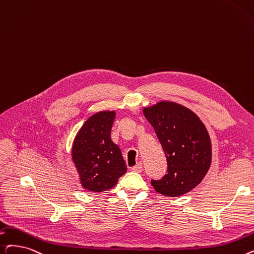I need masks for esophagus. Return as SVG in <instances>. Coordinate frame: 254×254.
Wrapping results in <instances>:
<instances>
[{
	"label": "esophagus",
	"mask_w": 254,
	"mask_h": 254,
	"mask_svg": "<svg viewBox=\"0 0 254 254\" xmlns=\"http://www.w3.org/2000/svg\"><path fill=\"white\" fill-rule=\"evenodd\" d=\"M131 170H133L134 172H137V173H140V172H142V170H143V165H142V163H138L136 166H134L133 168H131Z\"/></svg>",
	"instance_id": "1"
}]
</instances>
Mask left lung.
I'll return each instance as SVG.
<instances>
[{
  "label": "left lung",
  "instance_id": "obj_1",
  "mask_svg": "<svg viewBox=\"0 0 254 254\" xmlns=\"http://www.w3.org/2000/svg\"><path fill=\"white\" fill-rule=\"evenodd\" d=\"M143 113L168 165L161 180H151L154 190L171 197L190 192L203 180L212 162L211 139L202 121L190 109L171 102H160Z\"/></svg>",
  "mask_w": 254,
  "mask_h": 254
}]
</instances>
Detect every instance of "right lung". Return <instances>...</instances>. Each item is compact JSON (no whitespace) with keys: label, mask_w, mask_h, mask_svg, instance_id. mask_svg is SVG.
Listing matches in <instances>:
<instances>
[{"label":"right lung","mask_w":254,"mask_h":254,"mask_svg":"<svg viewBox=\"0 0 254 254\" xmlns=\"http://www.w3.org/2000/svg\"><path fill=\"white\" fill-rule=\"evenodd\" d=\"M115 112H98L86 120L72 144V161L83 188L102 192L113 188L127 172L119 147L111 140Z\"/></svg>","instance_id":"right-lung-1"}]
</instances>
